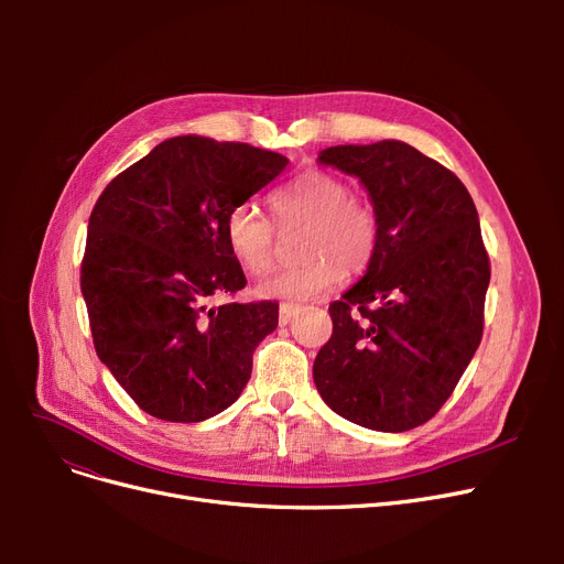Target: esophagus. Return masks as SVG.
<instances>
[{
  "label": "esophagus",
  "instance_id": "esophagus-1",
  "mask_svg": "<svg viewBox=\"0 0 564 564\" xmlns=\"http://www.w3.org/2000/svg\"><path fill=\"white\" fill-rule=\"evenodd\" d=\"M297 313H300V306H297V304H281V308H279V322H281V324H288Z\"/></svg>",
  "mask_w": 564,
  "mask_h": 564
}]
</instances>
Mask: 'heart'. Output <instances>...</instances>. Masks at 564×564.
Here are the masks:
<instances>
[{"mask_svg": "<svg viewBox=\"0 0 564 564\" xmlns=\"http://www.w3.org/2000/svg\"><path fill=\"white\" fill-rule=\"evenodd\" d=\"M279 228L306 226L302 256L306 262L256 285L262 300L306 302L332 290L345 272L366 270L379 240L372 207L351 196L338 175L306 171L270 198ZM226 245L253 276L274 267V226L253 205H237L224 224Z\"/></svg>", "mask_w": 564, "mask_h": 564, "instance_id": "heart-1", "label": "heart"}]
</instances>
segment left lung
<instances>
[{
    "instance_id": "8db88e82",
    "label": "left lung",
    "mask_w": 564,
    "mask_h": 564,
    "mask_svg": "<svg viewBox=\"0 0 564 564\" xmlns=\"http://www.w3.org/2000/svg\"><path fill=\"white\" fill-rule=\"evenodd\" d=\"M317 162L357 175L379 221L366 274L329 306L317 393L361 427L413 430L451 398L482 338L491 272L478 210L453 171L404 141L332 145Z\"/></svg>"
}]
</instances>
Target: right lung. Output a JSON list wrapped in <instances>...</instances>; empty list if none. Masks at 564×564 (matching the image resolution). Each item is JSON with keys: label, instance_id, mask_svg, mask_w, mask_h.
I'll list each match as a JSON object with an SVG mask.
<instances>
[{"label": "right lung", "instance_id": "1", "mask_svg": "<svg viewBox=\"0 0 564 564\" xmlns=\"http://www.w3.org/2000/svg\"><path fill=\"white\" fill-rule=\"evenodd\" d=\"M288 166L249 143L185 134L155 145L100 194L88 219L82 294L98 359L151 416L200 423L251 377L279 304H224L247 285L224 224Z\"/></svg>", "mask_w": 564, "mask_h": 564}]
</instances>
